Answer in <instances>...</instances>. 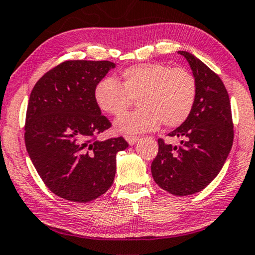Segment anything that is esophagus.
Instances as JSON below:
<instances>
[{"label":"esophagus","instance_id":"esophagus-1","mask_svg":"<svg viewBox=\"0 0 255 255\" xmlns=\"http://www.w3.org/2000/svg\"><path fill=\"white\" fill-rule=\"evenodd\" d=\"M126 141L129 143V145H134L136 142H137L138 136H131V135H126L125 136Z\"/></svg>","mask_w":255,"mask_h":255}]
</instances>
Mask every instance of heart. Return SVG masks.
I'll return each instance as SVG.
<instances>
[{"label": "heart", "mask_w": 255, "mask_h": 255, "mask_svg": "<svg viewBox=\"0 0 255 255\" xmlns=\"http://www.w3.org/2000/svg\"><path fill=\"white\" fill-rule=\"evenodd\" d=\"M198 84L191 71L165 63H141L121 73L120 81L107 77L97 83L93 97L103 112L120 117L136 100L140 109L119 118L116 129L125 134L151 131L162 123L175 128L194 109Z\"/></svg>", "instance_id": "obj_1"}]
</instances>
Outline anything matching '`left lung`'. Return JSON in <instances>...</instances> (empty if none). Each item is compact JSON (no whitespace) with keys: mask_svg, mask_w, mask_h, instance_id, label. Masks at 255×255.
Returning a JSON list of instances; mask_svg holds the SVG:
<instances>
[{"mask_svg":"<svg viewBox=\"0 0 255 255\" xmlns=\"http://www.w3.org/2000/svg\"><path fill=\"white\" fill-rule=\"evenodd\" d=\"M179 54L191 66L198 96L188 119L168 134L180 138V145L158 138L151 173L164 191L186 196L202 191L220 173L234 143V123L230 99L220 76L191 53Z\"/></svg>","mask_w":255,"mask_h":255,"instance_id":"8db88e82","label":"left lung"}]
</instances>
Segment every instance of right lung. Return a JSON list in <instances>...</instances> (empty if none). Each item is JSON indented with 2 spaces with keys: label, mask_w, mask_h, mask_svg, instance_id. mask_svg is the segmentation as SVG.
<instances>
[{
  "label": "right lung",
  "mask_w": 255,
  "mask_h": 255,
  "mask_svg": "<svg viewBox=\"0 0 255 255\" xmlns=\"http://www.w3.org/2000/svg\"><path fill=\"white\" fill-rule=\"evenodd\" d=\"M116 64L110 61H64L47 71L30 95L25 145L51 192L73 202H90L114 181L123 136L99 141L112 124L95 102L93 91Z\"/></svg>",
  "instance_id": "1"
}]
</instances>
